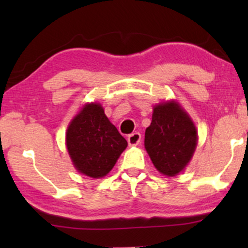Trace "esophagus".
Segmentation results:
<instances>
[{"label": "esophagus", "instance_id": "obj_1", "mask_svg": "<svg viewBox=\"0 0 248 248\" xmlns=\"http://www.w3.org/2000/svg\"><path fill=\"white\" fill-rule=\"evenodd\" d=\"M141 141V134L139 132H135V133H132L128 135L127 142L130 145H138Z\"/></svg>", "mask_w": 248, "mask_h": 248}]
</instances>
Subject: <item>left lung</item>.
Returning a JSON list of instances; mask_svg holds the SVG:
<instances>
[{
  "instance_id": "obj_1",
  "label": "left lung",
  "mask_w": 248,
  "mask_h": 248,
  "mask_svg": "<svg viewBox=\"0 0 248 248\" xmlns=\"http://www.w3.org/2000/svg\"><path fill=\"white\" fill-rule=\"evenodd\" d=\"M196 141L194 124L177 103L169 101L154 108L144 147L161 174L175 176L182 171L191 160Z\"/></svg>"
}]
</instances>
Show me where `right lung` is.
Listing matches in <instances>:
<instances>
[{"instance_id":"right-lung-1","label":"right lung","mask_w":248,"mask_h":248,"mask_svg":"<svg viewBox=\"0 0 248 248\" xmlns=\"http://www.w3.org/2000/svg\"><path fill=\"white\" fill-rule=\"evenodd\" d=\"M66 147L78 170L99 178L111 170L127 142L99 104H88L67 128Z\"/></svg>"}]
</instances>
